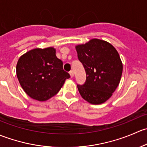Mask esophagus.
Wrapping results in <instances>:
<instances>
[{
	"label": "esophagus",
	"instance_id": "esophagus-1",
	"mask_svg": "<svg viewBox=\"0 0 147 147\" xmlns=\"http://www.w3.org/2000/svg\"><path fill=\"white\" fill-rule=\"evenodd\" d=\"M69 75H70L71 78H73V76H74V71L73 70H70V71H69Z\"/></svg>",
	"mask_w": 147,
	"mask_h": 147
}]
</instances>
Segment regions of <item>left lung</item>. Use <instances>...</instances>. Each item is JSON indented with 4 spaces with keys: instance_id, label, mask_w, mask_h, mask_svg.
Instances as JSON below:
<instances>
[{
    "instance_id": "left-lung-1",
    "label": "left lung",
    "mask_w": 147,
    "mask_h": 147,
    "mask_svg": "<svg viewBox=\"0 0 147 147\" xmlns=\"http://www.w3.org/2000/svg\"><path fill=\"white\" fill-rule=\"evenodd\" d=\"M78 60L86 72V81L78 84L80 95L93 105L106 102L119 85L122 63L119 53L110 43L92 39L76 46Z\"/></svg>"
}]
</instances>
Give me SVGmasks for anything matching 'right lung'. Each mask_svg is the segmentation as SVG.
<instances>
[{
	"instance_id": "add662e5",
	"label": "right lung",
	"mask_w": 147,
	"mask_h": 147,
	"mask_svg": "<svg viewBox=\"0 0 147 147\" xmlns=\"http://www.w3.org/2000/svg\"><path fill=\"white\" fill-rule=\"evenodd\" d=\"M63 63L57 58L55 49H33L18 61V79L26 94L38 101H46L55 95L70 78L63 69Z\"/></svg>"
}]
</instances>
